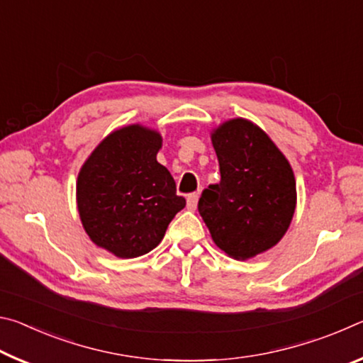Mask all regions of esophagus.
<instances>
[{
  "label": "esophagus",
  "mask_w": 363,
  "mask_h": 363,
  "mask_svg": "<svg viewBox=\"0 0 363 363\" xmlns=\"http://www.w3.org/2000/svg\"><path fill=\"white\" fill-rule=\"evenodd\" d=\"M196 203H199V194H190L187 195V208L190 211H194L196 208Z\"/></svg>",
  "instance_id": "esophagus-1"
}]
</instances>
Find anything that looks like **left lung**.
<instances>
[{
    "mask_svg": "<svg viewBox=\"0 0 363 363\" xmlns=\"http://www.w3.org/2000/svg\"><path fill=\"white\" fill-rule=\"evenodd\" d=\"M220 181L203 190L199 213L216 247L247 261L275 247L296 210L291 164L266 133L247 118L211 131Z\"/></svg>",
    "mask_w": 363,
    "mask_h": 363,
    "instance_id": "obj_1",
    "label": "left lung"
}]
</instances>
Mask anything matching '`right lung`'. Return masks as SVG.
I'll return each mask as SVG.
<instances>
[{
    "label": "right lung",
    "mask_w": 363,
    "mask_h": 363,
    "mask_svg": "<svg viewBox=\"0 0 363 363\" xmlns=\"http://www.w3.org/2000/svg\"><path fill=\"white\" fill-rule=\"evenodd\" d=\"M162 134L128 125L91 152L77 179V206L91 242L121 259L149 253L186 206L169 171L157 162Z\"/></svg>",
    "instance_id": "obj_1"
}]
</instances>
